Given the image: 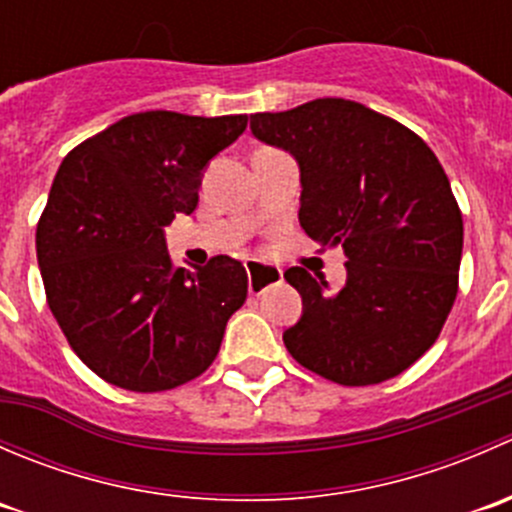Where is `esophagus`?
I'll return each instance as SVG.
<instances>
[{
    "label": "esophagus",
    "instance_id": "obj_1",
    "mask_svg": "<svg viewBox=\"0 0 512 512\" xmlns=\"http://www.w3.org/2000/svg\"><path fill=\"white\" fill-rule=\"evenodd\" d=\"M245 270H247V289H250V294H262L267 287L282 282L280 267L262 265V262L250 260L245 262Z\"/></svg>",
    "mask_w": 512,
    "mask_h": 512
}]
</instances>
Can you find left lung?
I'll list each match as a JSON object with an SVG mask.
<instances>
[{
  "label": "left lung",
  "mask_w": 512,
  "mask_h": 512,
  "mask_svg": "<svg viewBox=\"0 0 512 512\" xmlns=\"http://www.w3.org/2000/svg\"><path fill=\"white\" fill-rule=\"evenodd\" d=\"M250 128L297 158L304 232L347 255L337 294L304 267L285 272L304 304L287 352L334 384L394 379L433 347L458 294L463 215L446 170L411 128L347 98L255 113Z\"/></svg>",
  "instance_id": "obj_1"
}]
</instances>
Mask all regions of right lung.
<instances>
[{
    "instance_id": "obj_1",
    "label": "right lung",
    "mask_w": 512,
    "mask_h": 512,
    "mask_svg": "<svg viewBox=\"0 0 512 512\" xmlns=\"http://www.w3.org/2000/svg\"><path fill=\"white\" fill-rule=\"evenodd\" d=\"M247 116L131 113L61 163L36 225L46 302L76 356L113 386L168 391L203 374L247 272L227 255L185 270L163 227L198 205L200 173Z\"/></svg>"
}]
</instances>
